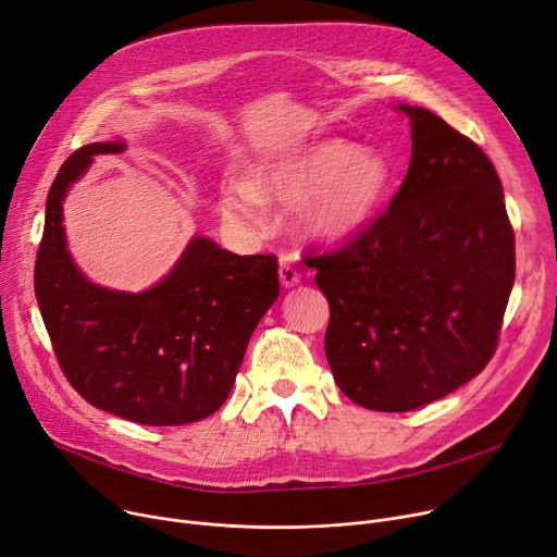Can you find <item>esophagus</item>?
Segmentation results:
<instances>
[{
    "label": "esophagus",
    "mask_w": 557,
    "mask_h": 557,
    "mask_svg": "<svg viewBox=\"0 0 557 557\" xmlns=\"http://www.w3.org/2000/svg\"><path fill=\"white\" fill-rule=\"evenodd\" d=\"M278 278H281L283 287H294V285L301 283V272H298L289 261H281Z\"/></svg>",
    "instance_id": "esophagus-1"
}]
</instances>
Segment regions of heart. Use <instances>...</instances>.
I'll use <instances>...</instances> for the list:
<instances>
[{"mask_svg":"<svg viewBox=\"0 0 557 557\" xmlns=\"http://www.w3.org/2000/svg\"><path fill=\"white\" fill-rule=\"evenodd\" d=\"M391 183L393 171L383 156L346 140H323L261 164L249 183L230 181L219 209L232 227L261 234L270 223L265 202L296 205L304 232L338 238L374 216Z\"/></svg>","mask_w":557,"mask_h":557,"instance_id":"heart-1","label":"heart"}]
</instances>
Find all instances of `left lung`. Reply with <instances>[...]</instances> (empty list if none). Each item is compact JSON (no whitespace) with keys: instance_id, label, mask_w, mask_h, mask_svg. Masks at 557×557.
I'll return each instance as SVG.
<instances>
[{"instance_id":"8db88e82","label":"left lung","mask_w":557,"mask_h":557,"mask_svg":"<svg viewBox=\"0 0 557 557\" xmlns=\"http://www.w3.org/2000/svg\"><path fill=\"white\" fill-rule=\"evenodd\" d=\"M399 109L412 129L399 191L350 243L312 256L336 386L379 412L421 408L478 376L516 281V234L488 156L433 111Z\"/></svg>"}]
</instances>
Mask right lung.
Listing matches in <instances>:
<instances>
[{
	"label": "right lung",
	"mask_w": 557,
	"mask_h": 557,
	"mask_svg": "<svg viewBox=\"0 0 557 557\" xmlns=\"http://www.w3.org/2000/svg\"><path fill=\"white\" fill-rule=\"evenodd\" d=\"M120 151L122 143L79 147L55 176L35 261L37 306L79 397L145 425L194 423L230 397L249 336L278 296V261L196 236L147 292L89 283L66 249L62 200L94 156Z\"/></svg>",
	"instance_id": "obj_1"
}]
</instances>
